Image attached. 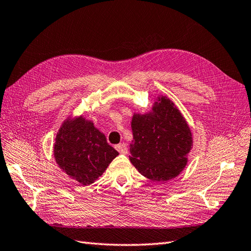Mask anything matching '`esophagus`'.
Returning a JSON list of instances; mask_svg holds the SVG:
<instances>
[{
    "mask_svg": "<svg viewBox=\"0 0 251 251\" xmlns=\"http://www.w3.org/2000/svg\"><path fill=\"white\" fill-rule=\"evenodd\" d=\"M115 149L118 150L121 154H125L126 155L128 153V149H127L126 143H120V144L116 145Z\"/></svg>",
    "mask_w": 251,
    "mask_h": 251,
    "instance_id": "esophagus-1",
    "label": "esophagus"
}]
</instances>
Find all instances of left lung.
Instances as JSON below:
<instances>
[{
  "mask_svg": "<svg viewBox=\"0 0 251 251\" xmlns=\"http://www.w3.org/2000/svg\"><path fill=\"white\" fill-rule=\"evenodd\" d=\"M129 159L138 171L155 182L177 176L187 164L192 137L183 115L170 99L157 97L153 111L133 114Z\"/></svg>",
  "mask_w": 251,
  "mask_h": 251,
  "instance_id": "1",
  "label": "left lung"
}]
</instances>
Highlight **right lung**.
<instances>
[{
	"label": "right lung",
	"mask_w": 251,
	"mask_h": 251,
	"mask_svg": "<svg viewBox=\"0 0 251 251\" xmlns=\"http://www.w3.org/2000/svg\"><path fill=\"white\" fill-rule=\"evenodd\" d=\"M118 155L103 133L82 116L64 122L55 138L56 164L82 185L97 179Z\"/></svg>",
	"instance_id": "add662e5"
}]
</instances>
